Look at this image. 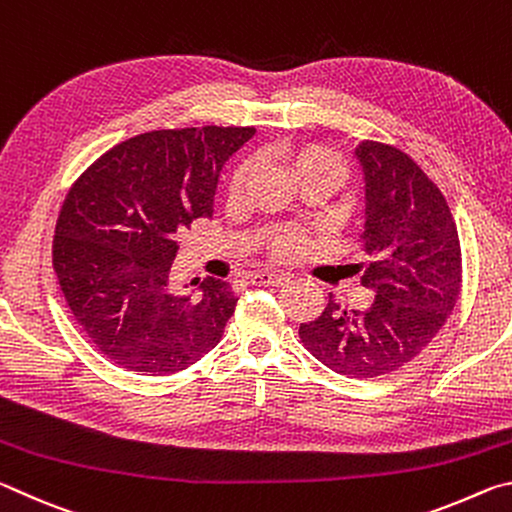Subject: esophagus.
<instances>
[{"mask_svg": "<svg viewBox=\"0 0 512 512\" xmlns=\"http://www.w3.org/2000/svg\"><path fill=\"white\" fill-rule=\"evenodd\" d=\"M289 280L284 275H275L268 271H259L250 275V284H259V287H284Z\"/></svg>", "mask_w": 512, "mask_h": 512, "instance_id": "esophagus-1", "label": "esophagus"}]
</instances>
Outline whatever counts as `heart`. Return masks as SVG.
Instances as JSON below:
<instances>
[{
  "label": "heart",
  "mask_w": 512,
  "mask_h": 512,
  "mask_svg": "<svg viewBox=\"0 0 512 512\" xmlns=\"http://www.w3.org/2000/svg\"><path fill=\"white\" fill-rule=\"evenodd\" d=\"M282 160L287 162L289 171L296 178H302V176H307V173H314V171L329 173V176H334L336 180L341 178L339 155L325 149V146H318V144L287 146V149L282 151ZM250 173H253V164H250L248 160L241 162L239 167L232 171L230 183H228L230 198H237L241 192H244ZM305 246H307V237L302 235L300 230H293V228H275V230H271V235H268V239H266L268 255L275 259L296 257L302 253V250H305Z\"/></svg>",
  "instance_id": "heart-1"
}]
</instances>
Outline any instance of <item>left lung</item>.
Here are the masks:
<instances>
[{
  "instance_id": "left-lung-1",
  "label": "left lung",
  "mask_w": 512,
  "mask_h": 512,
  "mask_svg": "<svg viewBox=\"0 0 512 512\" xmlns=\"http://www.w3.org/2000/svg\"><path fill=\"white\" fill-rule=\"evenodd\" d=\"M366 173V230L357 264L375 291L366 311L327 302L300 341L329 370L384 377L427 348L461 296L463 257L447 198L411 155L384 142L357 149Z\"/></svg>"
}]
</instances>
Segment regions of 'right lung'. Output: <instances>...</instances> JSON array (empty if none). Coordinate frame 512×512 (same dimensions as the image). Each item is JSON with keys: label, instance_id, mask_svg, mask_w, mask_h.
I'll use <instances>...</instances> for the list:
<instances>
[{"label": "right lung", "instance_id": "obj_1", "mask_svg": "<svg viewBox=\"0 0 512 512\" xmlns=\"http://www.w3.org/2000/svg\"><path fill=\"white\" fill-rule=\"evenodd\" d=\"M253 126L162 128L112 146L60 207L51 259L74 320L108 361L173 375L221 341L237 298L228 282L169 287L178 232L212 216L223 162Z\"/></svg>", "mask_w": 512, "mask_h": 512}]
</instances>
